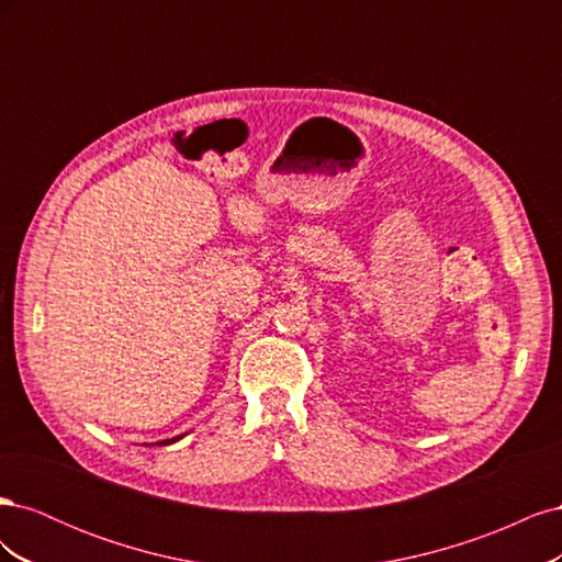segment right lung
<instances>
[{
  "mask_svg": "<svg viewBox=\"0 0 562 562\" xmlns=\"http://www.w3.org/2000/svg\"><path fill=\"white\" fill-rule=\"evenodd\" d=\"M176 440H180V436H176V438H168V440H161L159 446H168V443H176Z\"/></svg>",
  "mask_w": 562,
  "mask_h": 562,
  "instance_id": "add662e5",
  "label": "right lung"
}]
</instances>
